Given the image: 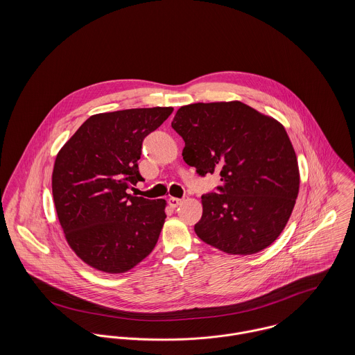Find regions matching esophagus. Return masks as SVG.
Segmentation results:
<instances>
[{
    "label": "esophagus",
    "mask_w": 355,
    "mask_h": 355,
    "mask_svg": "<svg viewBox=\"0 0 355 355\" xmlns=\"http://www.w3.org/2000/svg\"><path fill=\"white\" fill-rule=\"evenodd\" d=\"M168 202H169V205H171L172 207H178L180 203L183 202V200H180V198H175V197H171Z\"/></svg>",
    "instance_id": "obj_1"
}]
</instances>
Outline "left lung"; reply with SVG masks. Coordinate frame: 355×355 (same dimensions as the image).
I'll list each match as a JSON object with an SVG mask.
<instances>
[{
	"label": "left lung",
	"mask_w": 355,
	"mask_h": 355,
	"mask_svg": "<svg viewBox=\"0 0 355 355\" xmlns=\"http://www.w3.org/2000/svg\"><path fill=\"white\" fill-rule=\"evenodd\" d=\"M172 128L183 159L197 173L217 172L218 193L202 196L194 231L205 243L235 255L255 254L284 230L300 191L297 154L284 127L241 101L182 106Z\"/></svg>",
	"instance_id": "obj_1"
}]
</instances>
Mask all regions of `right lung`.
<instances>
[{
	"label": "right lung",
	"instance_id": "right-lung-1",
	"mask_svg": "<svg viewBox=\"0 0 355 355\" xmlns=\"http://www.w3.org/2000/svg\"><path fill=\"white\" fill-rule=\"evenodd\" d=\"M171 106L89 117L55 157L51 190L60 225L75 254L105 273H124L152 253L165 223V200L127 193L142 182L144 139Z\"/></svg>",
	"mask_w": 355,
	"mask_h": 355
}]
</instances>
